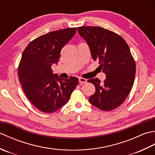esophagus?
<instances>
[{"instance_id":"34e87169","label":"esophagus","mask_w":155,"mask_h":155,"mask_svg":"<svg viewBox=\"0 0 155 155\" xmlns=\"http://www.w3.org/2000/svg\"><path fill=\"white\" fill-rule=\"evenodd\" d=\"M78 80H79V83L81 84H84V83H87V80L85 79V78H84L80 77L79 78H78Z\"/></svg>"}]
</instances>
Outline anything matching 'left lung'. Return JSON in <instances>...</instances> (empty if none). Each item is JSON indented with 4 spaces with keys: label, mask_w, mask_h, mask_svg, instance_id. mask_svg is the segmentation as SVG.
<instances>
[{
    "label": "left lung",
    "mask_w": 155,
    "mask_h": 155,
    "mask_svg": "<svg viewBox=\"0 0 155 155\" xmlns=\"http://www.w3.org/2000/svg\"><path fill=\"white\" fill-rule=\"evenodd\" d=\"M77 30L106 75L103 84L97 78L88 81L96 90L88 100L101 110H113L123 103L133 86L136 64L130 48L120 36L102 27H81Z\"/></svg>",
    "instance_id": "obj_1"
}]
</instances>
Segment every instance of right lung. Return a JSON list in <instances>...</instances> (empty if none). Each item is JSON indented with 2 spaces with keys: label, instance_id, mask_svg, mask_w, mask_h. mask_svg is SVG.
<instances>
[{
  "label": "right lung",
  "instance_id": "right-lung-1",
  "mask_svg": "<svg viewBox=\"0 0 155 155\" xmlns=\"http://www.w3.org/2000/svg\"><path fill=\"white\" fill-rule=\"evenodd\" d=\"M76 32L77 28H69L42 35L30 42L22 54L20 83L29 101L43 113H54L67 104L78 84L77 77L63 79L51 69Z\"/></svg>",
  "mask_w": 155,
  "mask_h": 155
}]
</instances>
